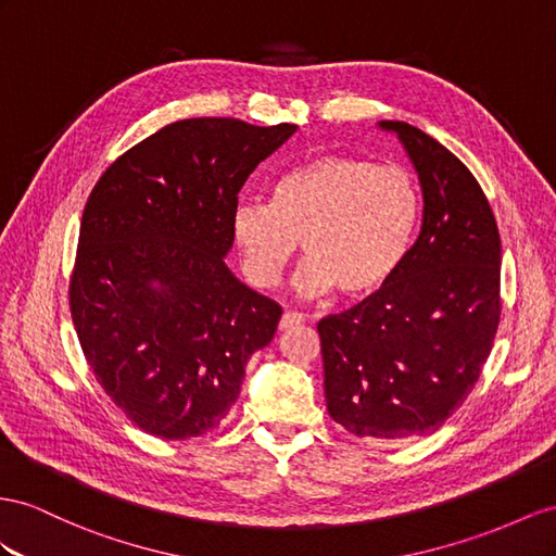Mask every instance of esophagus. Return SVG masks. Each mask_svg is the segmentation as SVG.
I'll return each instance as SVG.
<instances>
[{
  "label": "esophagus",
  "instance_id": "obj_1",
  "mask_svg": "<svg viewBox=\"0 0 556 556\" xmlns=\"http://www.w3.org/2000/svg\"><path fill=\"white\" fill-rule=\"evenodd\" d=\"M298 324H303V315H301V312L287 309V312H283V315H281V319H279V329L287 331V329H293V326H298Z\"/></svg>",
  "mask_w": 556,
  "mask_h": 556
}]
</instances>
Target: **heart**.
<instances>
[{"mask_svg": "<svg viewBox=\"0 0 556 556\" xmlns=\"http://www.w3.org/2000/svg\"><path fill=\"white\" fill-rule=\"evenodd\" d=\"M418 223L420 190L404 166L321 154L277 180L273 204H239L232 237L255 287H275L301 241L307 261L295 279L298 291L336 289L352 301L396 275Z\"/></svg>", "mask_w": 556, "mask_h": 556, "instance_id": "heart-1", "label": "heart"}]
</instances>
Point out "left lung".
<instances>
[{"instance_id":"1","label":"left lung","mask_w":556,"mask_h":556,"mask_svg":"<svg viewBox=\"0 0 556 556\" xmlns=\"http://www.w3.org/2000/svg\"><path fill=\"white\" fill-rule=\"evenodd\" d=\"M422 227L396 275L317 324L329 416L371 439L437 432L477 386L501 324V235L469 168L406 122Z\"/></svg>"}]
</instances>
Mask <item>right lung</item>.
<instances>
[{
  "label": "right lung",
  "instance_id": "obj_1",
  "mask_svg": "<svg viewBox=\"0 0 556 556\" xmlns=\"http://www.w3.org/2000/svg\"><path fill=\"white\" fill-rule=\"evenodd\" d=\"M295 124L164 126L98 178L70 275V315L98 386L142 432L202 437L227 418L281 307L225 265L239 190Z\"/></svg>",
  "mask_w": 556,
  "mask_h": 556
}]
</instances>
